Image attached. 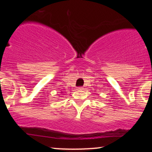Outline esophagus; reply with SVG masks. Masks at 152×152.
<instances>
[{
    "instance_id": "34e87169",
    "label": "esophagus",
    "mask_w": 152,
    "mask_h": 152,
    "mask_svg": "<svg viewBox=\"0 0 152 152\" xmlns=\"http://www.w3.org/2000/svg\"><path fill=\"white\" fill-rule=\"evenodd\" d=\"M78 90H83V88H82V87H78Z\"/></svg>"
}]
</instances>
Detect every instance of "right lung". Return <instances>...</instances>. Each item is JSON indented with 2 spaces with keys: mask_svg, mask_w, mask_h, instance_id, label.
Wrapping results in <instances>:
<instances>
[{
  "mask_svg": "<svg viewBox=\"0 0 152 152\" xmlns=\"http://www.w3.org/2000/svg\"><path fill=\"white\" fill-rule=\"evenodd\" d=\"M61 94H62V93H63V92H61Z\"/></svg>",
  "mask_w": 152,
  "mask_h": 152,
  "instance_id": "right-lung-1",
  "label": "right lung"
}]
</instances>
